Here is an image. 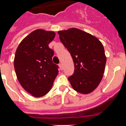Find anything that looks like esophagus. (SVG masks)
Returning <instances> with one entry per match:
<instances>
[{
  "label": "esophagus",
  "mask_w": 126,
  "mask_h": 126,
  "mask_svg": "<svg viewBox=\"0 0 126 126\" xmlns=\"http://www.w3.org/2000/svg\"><path fill=\"white\" fill-rule=\"evenodd\" d=\"M59 69H61V70H62L63 69V65H62V63H59Z\"/></svg>",
  "instance_id": "1"
}]
</instances>
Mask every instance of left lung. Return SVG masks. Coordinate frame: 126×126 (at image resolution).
<instances>
[{
  "instance_id": "1",
  "label": "left lung",
  "mask_w": 126,
  "mask_h": 126,
  "mask_svg": "<svg viewBox=\"0 0 126 126\" xmlns=\"http://www.w3.org/2000/svg\"><path fill=\"white\" fill-rule=\"evenodd\" d=\"M57 33L75 65V73L68 78L71 86L79 93L90 94L103 77L107 61L103 46L98 38L79 29L59 31Z\"/></svg>"
}]
</instances>
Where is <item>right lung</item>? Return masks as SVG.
Wrapping results in <instances>:
<instances>
[{
	"mask_svg": "<svg viewBox=\"0 0 126 126\" xmlns=\"http://www.w3.org/2000/svg\"><path fill=\"white\" fill-rule=\"evenodd\" d=\"M55 36L53 31L36 29L20 42L16 51L17 78L24 90L36 97L49 92L59 73L52 61L54 52L48 46Z\"/></svg>",
	"mask_w": 126,
	"mask_h": 126,
	"instance_id": "1",
	"label": "right lung"
}]
</instances>
